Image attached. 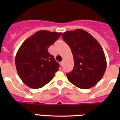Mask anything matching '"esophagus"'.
I'll list each match as a JSON object with an SVG mask.
<instances>
[{"instance_id":"obj_1","label":"esophagus","mask_w":120,"mask_h":120,"mask_svg":"<svg viewBox=\"0 0 120 120\" xmlns=\"http://www.w3.org/2000/svg\"><path fill=\"white\" fill-rule=\"evenodd\" d=\"M60 65H61V66H63V61H61V62H60Z\"/></svg>"}]
</instances>
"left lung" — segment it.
<instances>
[{
	"mask_svg": "<svg viewBox=\"0 0 120 120\" xmlns=\"http://www.w3.org/2000/svg\"><path fill=\"white\" fill-rule=\"evenodd\" d=\"M71 50L75 66L67 74L68 80L81 89L96 85L106 69V59L102 47L88 32L77 29L62 35Z\"/></svg>",
	"mask_w": 120,
	"mask_h": 120,
	"instance_id": "8db88e82",
	"label": "left lung"
}]
</instances>
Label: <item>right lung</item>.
<instances>
[{
  "label": "right lung",
  "instance_id": "obj_1",
  "mask_svg": "<svg viewBox=\"0 0 120 120\" xmlns=\"http://www.w3.org/2000/svg\"><path fill=\"white\" fill-rule=\"evenodd\" d=\"M62 33L43 30L35 32L21 45L15 56L17 71L29 88H42L52 80L59 64L49 53L48 48Z\"/></svg>",
  "mask_w": 120,
  "mask_h": 120
}]
</instances>
